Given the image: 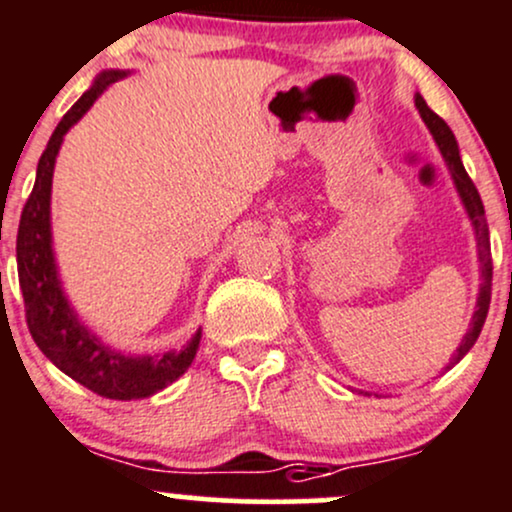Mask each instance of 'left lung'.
I'll return each instance as SVG.
<instances>
[{"instance_id":"left-lung-1","label":"left lung","mask_w":512,"mask_h":512,"mask_svg":"<svg viewBox=\"0 0 512 512\" xmlns=\"http://www.w3.org/2000/svg\"><path fill=\"white\" fill-rule=\"evenodd\" d=\"M415 106H418V111H420V116H423V121L428 123L432 138H435V143L440 145V153L447 160L449 170H452L454 184H457L459 196H462L466 211H469L471 223H474V228H476V240H479V260H481V277H484V284H481L479 308H476L474 320H471L469 333L464 335L462 345H459L457 355H454V359H452V364H454V362H459V359H462L466 352L471 350V347H474V342L481 335V328H484V323H486V313H488V306H491V289H493V284H491L493 282L491 240H488L484 201H481V196H479V192H476L474 182H471V177L464 170L462 160H459V148H457V140H454V133L449 131L447 123L442 121L440 116H437L428 104H425V99L420 97V94H418V97H415Z\"/></svg>"}]
</instances>
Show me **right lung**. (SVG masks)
I'll list each match as a JSON object with an SVG mask.
<instances>
[{"label":"right lung","mask_w":512,"mask_h":512,"mask_svg":"<svg viewBox=\"0 0 512 512\" xmlns=\"http://www.w3.org/2000/svg\"><path fill=\"white\" fill-rule=\"evenodd\" d=\"M121 77L123 72H104L94 87L72 104L50 136L48 148L38 160L33 192L21 211L16 262H19L26 325L43 355L60 372L80 381L84 389L114 401H131V398L153 396L187 372L199 350L201 333H196L182 352H167L162 357H128L109 350L84 328L67 306L50 250V182H53L55 155L72 123L80 121L99 94Z\"/></svg>","instance_id":"add662e5"}]
</instances>
